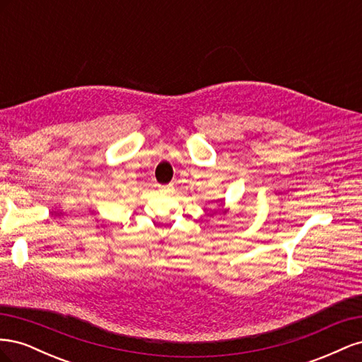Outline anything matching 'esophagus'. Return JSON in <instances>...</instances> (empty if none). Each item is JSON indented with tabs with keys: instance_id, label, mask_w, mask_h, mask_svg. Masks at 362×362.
Masks as SVG:
<instances>
[{
	"instance_id": "1",
	"label": "esophagus",
	"mask_w": 362,
	"mask_h": 362,
	"mask_svg": "<svg viewBox=\"0 0 362 362\" xmlns=\"http://www.w3.org/2000/svg\"><path fill=\"white\" fill-rule=\"evenodd\" d=\"M173 190H175V187L172 184L161 185V187H160V193H163V194H170V193H173Z\"/></svg>"
}]
</instances>
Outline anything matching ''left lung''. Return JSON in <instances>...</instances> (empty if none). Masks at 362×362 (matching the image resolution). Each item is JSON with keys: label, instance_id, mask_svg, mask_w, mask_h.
Masks as SVG:
<instances>
[{"label": "left lung", "instance_id": "1", "mask_svg": "<svg viewBox=\"0 0 362 362\" xmlns=\"http://www.w3.org/2000/svg\"><path fill=\"white\" fill-rule=\"evenodd\" d=\"M221 205H222V213H223V214H226V213L229 211V208H223V206H225V204H221ZM221 205H218V206H221Z\"/></svg>", "mask_w": 362, "mask_h": 362}]
</instances>
